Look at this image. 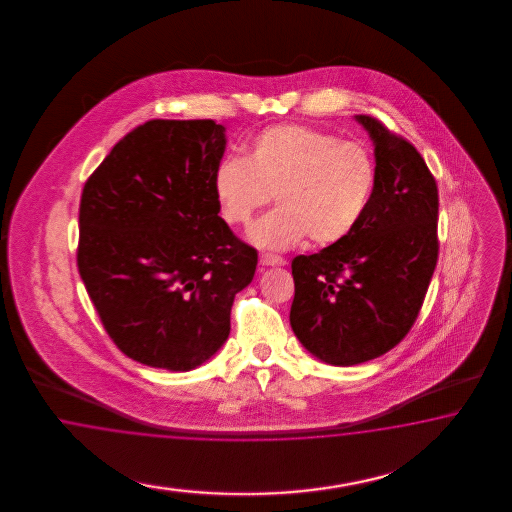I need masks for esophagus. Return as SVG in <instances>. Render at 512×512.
Returning <instances> with one entry per match:
<instances>
[{
	"label": "esophagus",
	"instance_id": "34e87169",
	"mask_svg": "<svg viewBox=\"0 0 512 512\" xmlns=\"http://www.w3.org/2000/svg\"><path fill=\"white\" fill-rule=\"evenodd\" d=\"M259 263H261V266H285L287 261H285L283 257H279V255H270V253H264V255H261Z\"/></svg>",
	"mask_w": 512,
	"mask_h": 512
}]
</instances>
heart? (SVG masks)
Wrapping results in <instances>:
<instances>
[{"label": "heart", "mask_w": 512, "mask_h": 512, "mask_svg": "<svg viewBox=\"0 0 512 512\" xmlns=\"http://www.w3.org/2000/svg\"><path fill=\"white\" fill-rule=\"evenodd\" d=\"M375 176L372 154L360 142L287 124L264 129L246 157L221 159L212 187L219 216L240 227L276 195L278 208L257 221L249 240L285 251L306 236L319 246L343 240L364 216Z\"/></svg>", "instance_id": "b5f03b06"}]
</instances>
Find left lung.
<instances>
[{
    "label": "left lung",
    "mask_w": 512,
    "mask_h": 512,
    "mask_svg": "<svg viewBox=\"0 0 512 512\" xmlns=\"http://www.w3.org/2000/svg\"><path fill=\"white\" fill-rule=\"evenodd\" d=\"M375 187L357 227L291 264V326L321 362L355 366L398 345L417 321L437 263L439 195L413 144L372 116Z\"/></svg>",
    "instance_id": "1"
}]
</instances>
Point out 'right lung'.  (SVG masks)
Returning <instances> with one entry per match:
<instances>
[{"label": "right lung", "instance_id": "right-lung-1", "mask_svg": "<svg viewBox=\"0 0 512 512\" xmlns=\"http://www.w3.org/2000/svg\"><path fill=\"white\" fill-rule=\"evenodd\" d=\"M214 120H152L120 140L80 199L77 263L101 323L140 364L189 372L231 332L257 251L217 216Z\"/></svg>", "mask_w": 512, "mask_h": 512}]
</instances>
